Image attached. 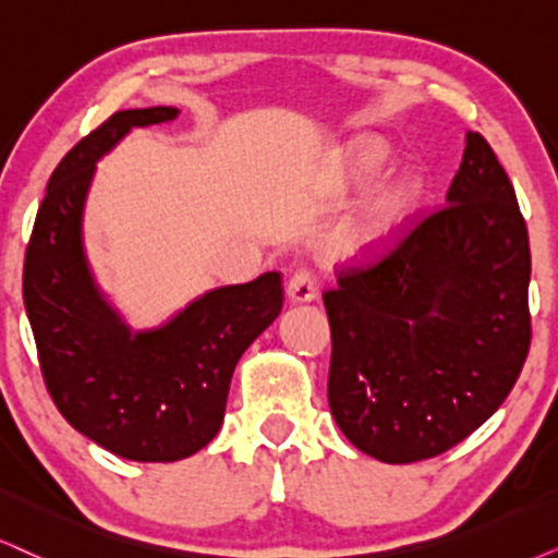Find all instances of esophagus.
I'll return each instance as SVG.
<instances>
[{"label":"esophagus","mask_w":558,"mask_h":558,"mask_svg":"<svg viewBox=\"0 0 558 558\" xmlns=\"http://www.w3.org/2000/svg\"><path fill=\"white\" fill-rule=\"evenodd\" d=\"M288 299L293 303H312L316 299V283L312 278V272L299 270L288 283Z\"/></svg>","instance_id":"1"}]
</instances>
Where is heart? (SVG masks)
<instances>
[{"label": "heart", "instance_id": "obj_1", "mask_svg": "<svg viewBox=\"0 0 558 558\" xmlns=\"http://www.w3.org/2000/svg\"><path fill=\"white\" fill-rule=\"evenodd\" d=\"M386 149L380 141H355L342 157V180L355 185L371 178L384 165ZM420 195V180L412 172L391 174L389 180L378 182L361 206L352 210L348 221L337 229L335 250L348 257H365L389 244L397 231L412 214Z\"/></svg>", "mask_w": 558, "mask_h": 558}]
</instances>
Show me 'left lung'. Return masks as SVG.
I'll list each match as a JSON object with an SVG mask.
<instances>
[{
  "instance_id": "obj_1",
  "label": "left lung",
  "mask_w": 558,
  "mask_h": 558,
  "mask_svg": "<svg viewBox=\"0 0 558 558\" xmlns=\"http://www.w3.org/2000/svg\"><path fill=\"white\" fill-rule=\"evenodd\" d=\"M527 283L531 246L512 182L469 131L446 206L324 293L329 409L352 446L414 463L482 427L531 348Z\"/></svg>"
}]
</instances>
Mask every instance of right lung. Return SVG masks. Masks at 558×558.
Returning a JSON list of instances; mask_svg holds the SVG:
<instances>
[{
  "label": "right lung",
  "instance_id": "1",
  "mask_svg": "<svg viewBox=\"0 0 558 558\" xmlns=\"http://www.w3.org/2000/svg\"><path fill=\"white\" fill-rule=\"evenodd\" d=\"M178 108L121 110L48 180L25 255L23 299L46 386L76 433L141 463H172L214 440L244 350L283 308L280 272L197 295L159 327L133 329L97 283L84 208L97 161Z\"/></svg>",
  "mask_w": 558,
  "mask_h": 558
}]
</instances>
